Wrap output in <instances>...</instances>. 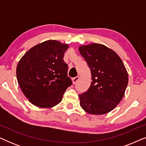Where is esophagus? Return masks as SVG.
I'll return each mask as SVG.
<instances>
[{
	"instance_id": "obj_1",
	"label": "esophagus",
	"mask_w": 146,
	"mask_h": 146,
	"mask_svg": "<svg viewBox=\"0 0 146 146\" xmlns=\"http://www.w3.org/2000/svg\"><path fill=\"white\" fill-rule=\"evenodd\" d=\"M78 80H79V76H76V77L73 78H72V82H73L74 84H75L77 82V81Z\"/></svg>"
}]
</instances>
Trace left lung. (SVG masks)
I'll list each match as a JSON object with an SVG mask.
<instances>
[{
    "instance_id": "left-lung-1",
    "label": "left lung",
    "mask_w": 146,
    "mask_h": 146,
    "mask_svg": "<svg viewBox=\"0 0 146 146\" xmlns=\"http://www.w3.org/2000/svg\"><path fill=\"white\" fill-rule=\"evenodd\" d=\"M79 51L90 68L92 80L88 90L79 94L80 106L90 114L108 113L124 96L128 83L125 66L114 51L100 44L81 46Z\"/></svg>"
}]
</instances>
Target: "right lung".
Instances as JSON below:
<instances>
[{"mask_svg": "<svg viewBox=\"0 0 146 146\" xmlns=\"http://www.w3.org/2000/svg\"><path fill=\"white\" fill-rule=\"evenodd\" d=\"M69 46L49 40L27 51L18 63V83L25 96L36 106L48 108L62 101L72 84L64 61Z\"/></svg>", "mask_w": 146, "mask_h": 146, "instance_id": "add662e5", "label": "right lung"}]
</instances>
